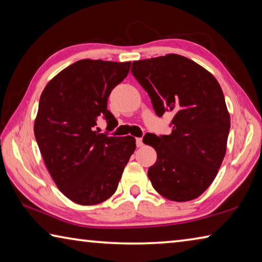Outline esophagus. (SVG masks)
<instances>
[{"mask_svg": "<svg viewBox=\"0 0 262 262\" xmlns=\"http://www.w3.org/2000/svg\"><path fill=\"white\" fill-rule=\"evenodd\" d=\"M136 145L137 147H143V141H142V139H140V137H137L136 139Z\"/></svg>", "mask_w": 262, "mask_h": 262, "instance_id": "1", "label": "esophagus"}]
</instances>
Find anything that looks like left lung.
<instances>
[{"instance_id":"left-lung-1","label":"left lung","mask_w":262,"mask_h":262,"mask_svg":"<svg viewBox=\"0 0 262 262\" xmlns=\"http://www.w3.org/2000/svg\"><path fill=\"white\" fill-rule=\"evenodd\" d=\"M158 117L172 112V133L143 140L156 150L152 187L171 201H190L209 187L227 152L230 114L217 79L178 54L133 62Z\"/></svg>"}]
</instances>
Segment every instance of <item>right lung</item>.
Here are the masks:
<instances>
[{
  "instance_id": "obj_1",
  "label": "right lung",
  "mask_w": 262,
  "mask_h": 262,
  "mask_svg": "<svg viewBox=\"0 0 262 262\" xmlns=\"http://www.w3.org/2000/svg\"><path fill=\"white\" fill-rule=\"evenodd\" d=\"M129 69L130 62L79 60L53 77L40 96L35 140L57 188L77 205L112 196L135 151L133 136H107L95 128L98 117L118 123L107 99Z\"/></svg>"
}]
</instances>
